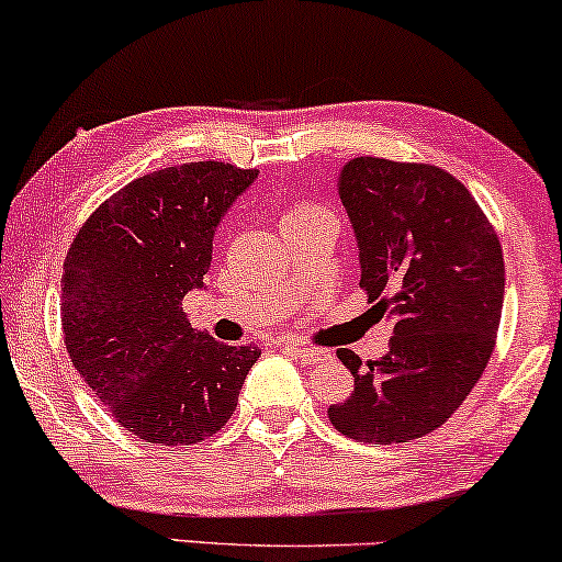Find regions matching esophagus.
I'll return each instance as SVG.
<instances>
[{"label":"esophagus","mask_w":562,"mask_h":562,"mask_svg":"<svg viewBox=\"0 0 562 562\" xmlns=\"http://www.w3.org/2000/svg\"><path fill=\"white\" fill-rule=\"evenodd\" d=\"M283 348L294 353L296 359L304 361V363H327V361H333V353L330 351H323V348H307V346H299V344H283Z\"/></svg>","instance_id":"34e87169"}]
</instances>
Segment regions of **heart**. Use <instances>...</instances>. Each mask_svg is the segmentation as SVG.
I'll list each match as a JSON object with an SVG mask.
<instances>
[{
    "label": "heart",
    "instance_id": "obj_1",
    "mask_svg": "<svg viewBox=\"0 0 562 562\" xmlns=\"http://www.w3.org/2000/svg\"><path fill=\"white\" fill-rule=\"evenodd\" d=\"M315 211H319V209H315V206H307V203H299V206L291 209L289 214L283 216V218H294V216H304V214H315Z\"/></svg>",
    "mask_w": 562,
    "mask_h": 562
}]
</instances>
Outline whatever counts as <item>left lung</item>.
<instances>
[{
  "instance_id": "obj_1",
  "label": "left lung",
  "mask_w": 562,
  "mask_h": 562,
  "mask_svg": "<svg viewBox=\"0 0 562 562\" xmlns=\"http://www.w3.org/2000/svg\"><path fill=\"white\" fill-rule=\"evenodd\" d=\"M338 193L359 243L361 289L392 338L367 367L340 348L353 392L327 418L356 441L420 439L447 424L493 353L506 286L498 235L436 165L356 157L340 167Z\"/></svg>"
}]
</instances>
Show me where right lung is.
<instances>
[{
	"instance_id": "add662e5",
	"label": "right lung",
	"mask_w": 562,
	"mask_h": 562,
	"mask_svg": "<svg viewBox=\"0 0 562 562\" xmlns=\"http://www.w3.org/2000/svg\"><path fill=\"white\" fill-rule=\"evenodd\" d=\"M258 178L224 162L149 172L77 232L61 276L67 353L94 397L138 439L188 447L232 418L260 351L193 330L183 296L203 286L214 232Z\"/></svg>"
}]
</instances>
